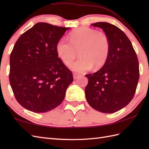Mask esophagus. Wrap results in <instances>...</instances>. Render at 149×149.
I'll list each match as a JSON object with an SVG mask.
<instances>
[{
    "label": "esophagus",
    "mask_w": 149,
    "mask_h": 149,
    "mask_svg": "<svg viewBox=\"0 0 149 149\" xmlns=\"http://www.w3.org/2000/svg\"><path fill=\"white\" fill-rule=\"evenodd\" d=\"M79 75H80L79 74H76V73H74V74H73V77H74V80L76 79H77L79 76Z\"/></svg>",
    "instance_id": "34e87169"
}]
</instances>
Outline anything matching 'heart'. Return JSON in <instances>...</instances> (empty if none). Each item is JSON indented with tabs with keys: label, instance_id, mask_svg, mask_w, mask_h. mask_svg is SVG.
<instances>
[{
	"label": "heart",
	"instance_id": "1",
	"mask_svg": "<svg viewBox=\"0 0 149 149\" xmlns=\"http://www.w3.org/2000/svg\"><path fill=\"white\" fill-rule=\"evenodd\" d=\"M70 42L64 38L58 40L56 51L58 58L68 65L79 52L81 58L70 66L72 70L83 72L91 68H100L108 58L110 43L105 34L88 27H80L70 34Z\"/></svg>",
	"mask_w": 149,
	"mask_h": 149
}]
</instances>
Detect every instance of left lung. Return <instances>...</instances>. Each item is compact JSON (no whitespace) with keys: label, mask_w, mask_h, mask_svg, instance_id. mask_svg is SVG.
Returning a JSON list of instances; mask_svg holds the SVG:
<instances>
[{"label":"left lung","mask_w":149,"mask_h":149,"mask_svg":"<svg viewBox=\"0 0 149 149\" xmlns=\"http://www.w3.org/2000/svg\"><path fill=\"white\" fill-rule=\"evenodd\" d=\"M91 26L101 28L106 33L110 50L102 67L86 75L88 83L85 95L93 109L113 113L127 106L134 95L140 76L138 59L131 41L118 27L107 22Z\"/></svg>","instance_id":"left-lung-1"}]
</instances>
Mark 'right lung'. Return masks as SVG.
Instances as JSON below:
<instances>
[{
  "label": "right lung",
  "instance_id": "add662e5",
  "mask_svg": "<svg viewBox=\"0 0 149 149\" xmlns=\"http://www.w3.org/2000/svg\"><path fill=\"white\" fill-rule=\"evenodd\" d=\"M70 29L39 22L16 42L10 55L9 82L25 109L45 113L63 102L74 79L57 55L56 45Z\"/></svg>",
  "mask_w": 149,
  "mask_h": 149
}]
</instances>
